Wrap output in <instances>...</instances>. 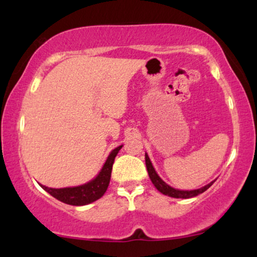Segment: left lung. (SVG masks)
I'll return each mask as SVG.
<instances>
[{"instance_id":"8db88e82","label":"left lung","mask_w":257,"mask_h":257,"mask_svg":"<svg viewBox=\"0 0 257 257\" xmlns=\"http://www.w3.org/2000/svg\"><path fill=\"white\" fill-rule=\"evenodd\" d=\"M145 161H146V167H147V172H149L150 179L152 181V184L156 186V188L159 191L160 193H163L165 195L171 196V198H177V199H189L193 198V196H196L199 194H201L205 191H207L210 186L214 184V181L210 182V184L206 185L205 187H201L199 189H194V191H180V189H175L171 186H168L166 182H165L163 179H161L159 175L157 174L156 170L152 166V163H151L149 156L147 153H145Z\"/></svg>"}]
</instances>
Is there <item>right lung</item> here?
<instances>
[{"mask_svg": "<svg viewBox=\"0 0 257 257\" xmlns=\"http://www.w3.org/2000/svg\"><path fill=\"white\" fill-rule=\"evenodd\" d=\"M122 147L118 146L110 153L105 161L103 168H101L99 174L97 175L93 180H91L87 184L77 186V187H66V188H49L41 185V187L45 189L49 194L54 196L59 201L68 203L72 206H84L87 203H91L96 200L100 199L106 192L110 184L112 166H113L114 158L117 156L119 150Z\"/></svg>", "mask_w": 257, "mask_h": 257, "instance_id": "add662e5", "label": "right lung"}]
</instances>
